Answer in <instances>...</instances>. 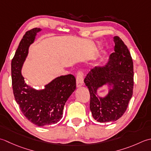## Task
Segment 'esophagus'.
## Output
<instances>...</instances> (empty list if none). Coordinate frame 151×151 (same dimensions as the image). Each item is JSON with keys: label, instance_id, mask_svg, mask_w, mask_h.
I'll list each match as a JSON object with an SVG mask.
<instances>
[{"label": "esophagus", "instance_id": "esophagus-1", "mask_svg": "<svg viewBox=\"0 0 151 151\" xmlns=\"http://www.w3.org/2000/svg\"><path fill=\"white\" fill-rule=\"evenodd\" d=\"M83 77L84 73L81 70H79L78 72L76 75V85L77 87H81L83 84Z\"/></svg>", "mask_w": 151, "mask_h": 151}]
</instances>
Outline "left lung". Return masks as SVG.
I'll return each instance as SVG.
<instances>
[{
	"mask_svg": "<svg viewBox=\"0 0 151 151\" xmlns=\"http://www.w3.org/2000/svg\"><path fill=\"white\" fill-rule=\"evenodd\" d=\"M114 53L104 67L91 70L84 82L90 93V109L99 122L116 121L125 113L133 94L134 65L127 46L119 36L113 37ZM108 82L114 88L105 98L96 96L97 89Z\"/></svg>",
	"mask_w": 151,
	"mask_h": 151,
	"instance_id": "left-lung-1",
	"label": "left lung"
}]
</instances>
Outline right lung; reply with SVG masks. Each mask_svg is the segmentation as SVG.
<instances>
[{
    "mask_svg": "<svg viewBox=\"0 0 151 151\" xmlns=\"http://www.w3.org/2000/svg\"><path fill=\"white\" fill-rule=\"evenodd\" d=\"M39 28L26 32L18 46L11 64L12 88L21 112L30 122L38 127L51 125L63 117L66 101L76 90L75 77L62 76L53 80L44 90L36 91L24 82L21 70L28 55L29 45L35 40Z\"/></svg>",
    "mask_w": 151,
    "mask_h": 151,
    "instance_id": "right-lung-1",
    "label": "right lung"
}]
</instances>
